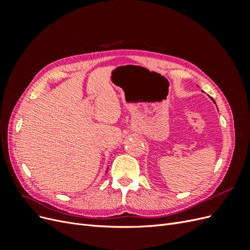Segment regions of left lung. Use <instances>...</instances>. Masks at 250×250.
Masks as SVG:
<instances>
[{"label": "left lung", "instance_id": "obj_1", "mask_svg": "<svg viewBox=\"0 0 250 250\" xmlns=\"http://www.w3.org/2000/svg\"><path fill=\"white\" fill-rule=\"evenodd\" d=\"M210 99H211V98H210ZM211 100H213V99H211ZM214 101V100H213ZM214 103H215V101H214Z\"/></svg>", "mask_w": 250, "mask_h": 250}]
</instances>
